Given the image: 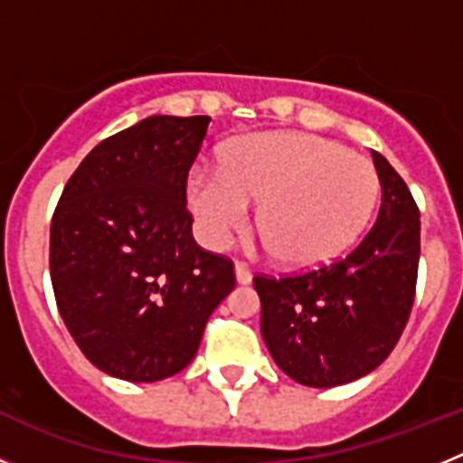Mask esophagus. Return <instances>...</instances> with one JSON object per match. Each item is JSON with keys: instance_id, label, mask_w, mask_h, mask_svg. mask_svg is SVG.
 I'll return each mask as SVG.
<instances>
[{"instance_id": "obj_1", "label": "esophagus", "mask_w": 463, "mask_h": 463, "mask_svg": "<svg viewBox=\"0 0 463 463\" xmlns=\"http://www.w3.org/2000/svg\"><path fill=\"white\" fill-rule=\"evenodd\" d=\"M236 280H239V285H248V282L252 280V271L248 269V264H243V261H236Z\"/></svg>"}]
</instances>
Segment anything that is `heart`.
<instances>
[{"label": "heart", "instance_id": "obj_1", "mask_svg": "<svg viewBox=\"0 0 463 463\" xmlns=\"http://www.w3.org/2000/svg\"><path fill=\"white\" fill-rule=\"evenodd\" d=\"M378 199V174L369 159L313 134L261 132L224 150L220 169H196L187 202L199 234L224 248L248 222L278 261L294 269L322 267L345 252L369 222Z\"/></svg>", "mask_w": 463, "mask_h": 463}]
</instances>
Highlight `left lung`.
I'll return each mask as SVG.
<instances>
[{
	"mask_svg": "<svg viewBox=\"0 0 463 463\" xmlns=\"http://www.w3.org/2000/svg\"><path fill=\"white\" fill-rule=\"evenodd\" d=\"M373 165L383 203L350 255L298 276L252 280L269 353L306 387H336L378 369L411 317L420 211L403 178L375 150Z\"/></svg>",
	"mask_w": 463,
	"mask_h": 463,
	"instance_id": "1",
	"label": "left lung"
}]
</instances>
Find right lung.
I'll return each instance as SVG.
<instances>
[{
    "mask_svg": "<svg viewBox=\"0 0 463 463\" xmlns=\"http://www.w3.org/2000/svg\"><path fill=\"white\" fill-rule=\"evenodd\" d=\"M208 116H153L101 141L64 187L51 222L57 310L80 353L129 383L194 359L234 264L194 243L187 174Z\"/></svg>",
    "mask_w": 463,
    "mask_h": 463,
    "instance_id": "add662e5",
    "label": "right lung"
}]
</instances>
